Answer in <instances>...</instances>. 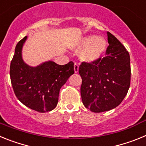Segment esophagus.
<instances>
[{"label":"esophagus","instance_id":"obj_1","mask_svg":"<svg viewBox=\"0 0 146 146\" xmlns=\"http://www.w3.org/2000/svg\"><path fill=\"white\" fill-rule=\"evenodd\" d=\"M74 72H75V73H77V72H78V71H79V64H78V63H77V62H75V63H74Z\"/></svg>","mask_w":146,"mask_h":146}]
</instances>
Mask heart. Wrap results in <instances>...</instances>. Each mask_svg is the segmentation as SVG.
Instances as JSON below:
<instances>
[{
  "mask_svg": "<svg viewBox=\"0 0 146 146\" xmlns=\"http://www.w3.org/2000/svg\"><path fill=\"white\" fill-rule=\"evenodd\" d=\"M77 50H82L80 58L86 62H94L101 58L106 51L107 42L103 37L87 36L80 39L76 46Z\"/></svg>",
  "mask_w": 146,
  "mask_h": 146,
  "instance_id": "1",
  "label": "heart"
}]
</instances>
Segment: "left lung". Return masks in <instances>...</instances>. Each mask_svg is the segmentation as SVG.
<instances>
[{
    "label": "left lung",
    "mask_w": 146,
    "mask_h": 146,
    "mask_svg": "<svg viewBox=\"0 0 146 146\" xmlns=\"http://www.w3.org/2000/svg\"><path fill=\"white\" fill-rule=\"evenodd\" d=\"M108 40L105 57L91 63L82 62L79 67L82 103L94 113L108 111L118 106L130 86L129 54L110 32Z\"/></svg>",
    "instance_id": "obj_1"
}]
</instances>
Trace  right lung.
Listing matches in <instances>:
<instances>
[{"label": "right lung", "mask_w": 146, "mask_h": 146, "mask_svg": "<svg viewBox=\"0 0 146 146\" xmlns=\"http://www.w3.org/2000/svg\"><path fill=\"white\" fill-rule=\"evenodd\" d=\"M27 39L18 42L10 65L13 90L24 105L39 113L51 111L57 106L59 91L74 73V63L58 65L52 60L37 66H30L23 61L22 49Z\"/></svg>", "instance_id": "1"}]
</instances>
